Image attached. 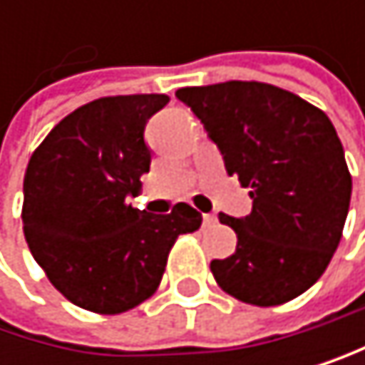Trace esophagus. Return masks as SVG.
I'll use <instances>...</instances> for the list:
<instances>
[{
	"label": "esophagus",
	"instance_id": "1",
	"mask_svg": "<svg viewBox=\"0 0 365 365\" xmlns=\"http://www.w3.org/2000/svg\"><path fill=\"white\" fill-rule=\"evenodd\" d=\"M203 225H205V227L217 225V217H215V215H203Z\"/></svg>",
	"mask_w": 365,
	"mask_h": 365
}]
</instances>
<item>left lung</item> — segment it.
<instances>
[{
    "instance_id": "left-lung-1",
    "label": "left lung",
    "mask_w": 365,
    "mask_h": 365,
    "mask_svg": "<svg viewBox=\"0 0 365 365\" xmlns=\"http://www.w3.org/2000/svg\"><path fill=\"white\" fill-rule=\"evenodd\" d=\"M175 96L203 122L227 173L252 197L247 217L219 215L238 243L230 258L210 262L215 280L256 307L298 298L329 267L353 192L333 122L267 83L227 81Z\"/></svg>"
}]
</instances>
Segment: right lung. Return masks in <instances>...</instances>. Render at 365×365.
Returning a JSON list of instances; mask_svg holds the SVG:
<instances>
[{
  "label": "right lung",
  "mask_w": 365,
  "mask_h": 365,
  "mask_svg": "<svg viewBox=\"0 0 365 365\" xmlns=\"http://www.w3.org/2000/svg\"><path fill=\"white\" fill-rule=\"evenodd\" d=\"M166 103L164 93L98 98L63 118L28 162V247L81 309L115 315L144 302L160 287L175 238L201 225L188 203L168 215L129 203L150 168L146 122Z\"/></svg>",
  "instance_id": "add662e5"
}]
</instances>
